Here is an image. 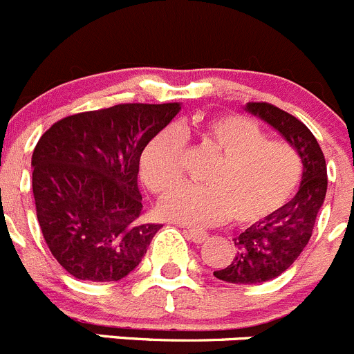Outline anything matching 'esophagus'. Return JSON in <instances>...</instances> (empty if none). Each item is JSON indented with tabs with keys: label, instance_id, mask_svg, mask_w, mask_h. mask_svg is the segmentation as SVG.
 I'll return each mask as SVG.
<instances>
[{
	"label": "esophagus",
	"instance_id": "esophagus-1",
	"mask_svg": "<svg viewBox=\"0 0 354 354\" xmlns=\"http://www.w3.org/2000/svg\"><path fill=\"white\" fill-rule=\"evenodd\" d=\"M184 232H185V236L192 241V243H203V241L208 237V234H206L203 229H192V227H187Z\"/></svg>",
	"mask_w": 354,
	"mask_h": 354
}]
</instances>
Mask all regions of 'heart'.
Segmentation results:
<instances>
[{
	"instance_id": "b5f03b06",
	"label": "heart",
	"mask_w": 354,
	"mask_h": 354,
	"mask_svg": "<svg viewBox=\"0 0 354 354\" xmlns=\"http://www.w3.org/2000/svg\"><path fill=\"white\" fill-rule=\"evenodd\" d=\"M184 129L163 127L141 155V176L149 191L169 194L184 177ZM196 139L216 158L203 185H184L160 206L165 218L209 225L230 216L237 225H253L288 205L303 178V158L292 145L268 134L250 118L222 113L203 120Z\"/></svg>"
}]
</instances>
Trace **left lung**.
<instances>
[{"label": "left lung", "instance_id": "1", "mask_svg": "<svg viewBox=\"0 0 354 354\" xmlns=\"http://www.w3.org/2000/svg\"><path fill=\"white\" fill-rule=\"evenodd\" d=\"M246 108L281 132L303 158V180L297 194L274 215L237 236L234 260L213 272L223 282L250 286L279 277L303 253L327 192V165L315 136L295 115L263 101H251Z\"/></svg>", "mask_w": 354, "mask_h": 354}]
</instances>
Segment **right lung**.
<instances>
[{
    "mask_svg": "<svg viewBox=\"0 0 354 354\" xmlns=\"http://www.w3.org/2000/svg\"><path fill=\"white\" fill-rule=\"evenodd\" d=\"M178 103H120L55 122L32 155L41 232L57 261L79 281L131 274L162 223L142 222L139 160L170 124Z\"/></svg>",
    "mask_w": 354,
    "mask_h": 354,
    "instance_id": "1",
    "label": "right lung"
}]
</instances>
